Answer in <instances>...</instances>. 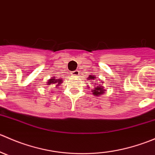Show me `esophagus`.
I'll return each mask as SVG.
<instances>
[{
  "label": "esophagus",
  "instance_id": "esophagus-1",
  "mask_svg": "<svg viewBox=\"0 0 155 155\" xmlns=\"http://www.w3.org/2000/svg\"><path fill=\"white\" fill-rule=\"evenodd\" d=\"M79 70H75V71L73 72V76H79Z\"/></svg>",
  "mask_w": 155,
  "mask_h": 155
}]
</instances>
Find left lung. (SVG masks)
I'll list each match as a JSON object with an SVG mask.
<instances>
[{
  "instance_id": "left-lung-1",
  "label": "left lung",
  "mask_w": 155,
  "mask_h": 155,
  "mask_svg": "<svg viewBox=\"0 0 155 155\" xmlns=\"http://www.w3.org/2000/svg\"><path fill=\"white\" fill-rule=\"evenodd\" d=\"M89 79H94V76H89ZM92 92H93L94 94L95 95V96H99V95L102 94H104V92H105V89L104 88V87L102 86V85H97V87H94V89H93V91H92Z\"/></svg>"
}]
</instances>
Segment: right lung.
Returning a JSON list of instances; mask_svg holds the SVG:
<instances>
[{
	"label": "right lung",
	"instance_id": "1",
	"mask_svg": "<svg viewBox=\"0 0 155 155\" xmlns=\"http://www.w3.org/2000/svg\"><path fill=\"white\" fill-rule=\"evenodd\" d=\"M62 83V80L60 79H55L54 77H52L51 78V79L48 80V85H56L58 86V85H59L60 84Z\"/></svg>",
	"mask_w": 155,
	"mask_h": 155
}]
</instances>
